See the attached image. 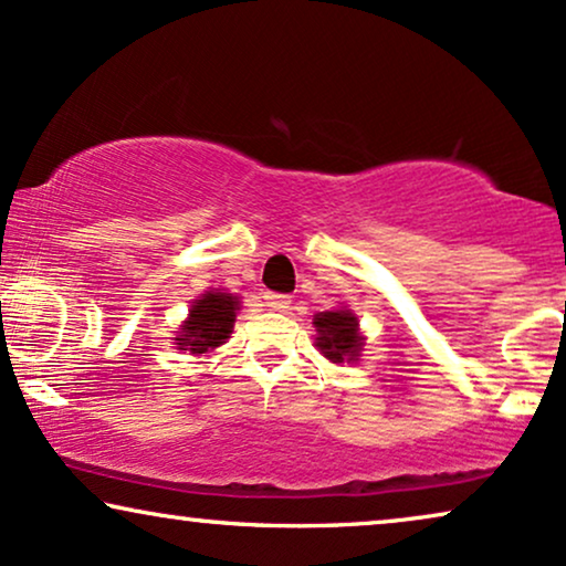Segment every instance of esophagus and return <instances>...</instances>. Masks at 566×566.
<instances>
[{
  "label": "esophagus",
  "mask_w": 566,
  "mask_h": 566,
  "mask_svg": "<svg viewBox=\"0 0 566 566\" xmlns=\"http://www.w3.org/2000/svg\"><path fill=\"white\" fill-rule=\"evenodd\" d=\"M262 298H265L268 310H273V312H285V310H289V304H291V296H285V293L268 291Z\"/></svg>",
  "instance_id": "34e87169"
}]
</instances>
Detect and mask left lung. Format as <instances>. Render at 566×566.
I'll use <instances>...</instances> for the list:
<instances>
[{"mask_svg":"<svg viewBox=\"0 0 566 566\" xmlns=\"http://www.w3.org/2000/svg\"><path fill=\"white\" fill-rule=\"evenodd\" d=\"M314 327H317V348L322 356L333 364L358 361L364 348V337L358 333V317L350 310L319 312L314 314Z\"/></svg>","mask_w":566,"mask_h":566,"instance_id":"left-lung-1","label":"left lung"}]
</instances>
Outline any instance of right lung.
Segmentation results:
<instances>
[{
    "instance_id": "1",
    "label": "right lung",
    "mask_w": 566,
    "mask_h": 566,
    "mask_svg": "<svg viewBox=\"0 0 566 566\" xmlns=\"http://www.w3.org/2000/svg\"><path fill=\"white\" fill-rule=\"evenodd\" d=\"M239 298L233 293L223 291H205L200 298L192 301V310L185 325L179 327V335L174 337L179 350L189 354H210L218 346H223L233 333L237 322Z\"/></svg>"
}]
</instances>
